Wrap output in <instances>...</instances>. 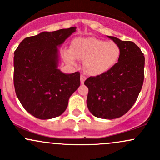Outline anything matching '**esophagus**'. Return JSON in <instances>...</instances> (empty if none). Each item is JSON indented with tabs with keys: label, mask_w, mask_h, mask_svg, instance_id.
Here are the masks:
<instances>
[{
	"label": "esophagus",
	"mask_w": 160,
	"mask_h": 160,
	"mask_svg": "<svg viewBox=\"0 0 160 160\" xmlns=\"http://www.w3.org/2000/svg\"><path fill=\"white\" fill-rule=\"evenodd\" d=\"M85 80H86V77L84 75H83V74H81L80 75V83H81V84H83Z\"/></svg>",
	"instance_id": "1"
}]
</instances>
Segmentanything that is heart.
Returning <instances> with one entry per match:
<instances>
[{"label":"heart","mask_w":160,"mask_h":160,"mask_svg":"<svg viewBox=\"0 0 160 160\" xmlns=\"http://www.w3.org/2000/svg\"><path fill=\"white\" fill-rule=\"evenodd\" d=\"M121 49L114 42L96 38H77L72 42L71 49L65 52V58L75 63L76 58L84 60V70L90 75H101L112 68L118 61Z\"/></svg>","instance_id":"obj_1"}]
</instances>
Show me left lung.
I'll return each mask as SVG.
<instances>
[{
    "instance_id": "1",
    "label": "left lung",
    "mask_w": 160,
    "mask_h": 160,
    "mask_svg": "<svg viewBox=\"0 0 160 160\" xmlns=\"http://www.w3.org/2000/svg\"><path fill=\"white\" fill-rule=\"evenodd\" d=\"M121 49L118 62L101 75L84 82L88 88L87 104L92 114L114 119L126 114L133 106L144 81L145 56L138 46L108 36Z\"/></svg>"
}]
</instances>
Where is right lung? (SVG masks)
<instances>
[{"label": "right lung", "mask_w": 160, "mask_h": 160, "mask_svg": "<svg viewBox=\"0 0 160 160\" xmlns=\"http://www.w3.org/2000/svg\"><path fill=\"white\" fill-rule=\"evenodd\" d=\"M76 27L44 32L22 40L14 51V86L21 104L39 119L61 115L80 85L79 72L65 74L58 67V46Z\"/></svg>", "instance_id": "obj_1"}]
</instances>
